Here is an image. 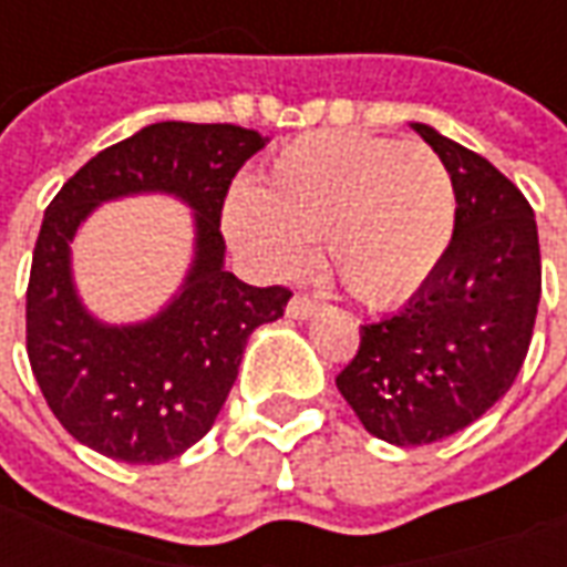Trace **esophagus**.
<instances>
[{
	"instance_id": "esophagus-1",
	"label": "esophagus",
	"mask_w": 567,
	"mask_h": 567,
	"mask_svg": "<svg viewBox=\"0 0 567 567\" xmlns=\"http://www.w3.org/2000/svg\"><path fill=\"white\" fill-rule=\"evenodd\" d=\"M316 309H319V303H316L312 297L295 295L291 297V303H288V316H291V319H309V316H316Z\"/></svg>"
}]
</instances>
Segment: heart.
Listing matches in <instances>:
<instances>
[{
	"instance_id": "obj_1",
	"label": "heart",
	"mask_w": 567,
	"mask_h": 567,
	"mask_svg": "<svg viewBox=\"0 0 567 567\" xmlns=\"http://www.w3.org/2000/svg\"><path fill=\"white\" fill-rule=\"evenodd\" d=\"M458 221L455 185L437 151L358 130H321L285 145L258 187L224 206V230L276 276L307 267L309 243L364 307L422 291L446 260Z\"/></svg>"
}]
</instances>
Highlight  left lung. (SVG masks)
Listing matches in <instances>:
<instances>
[{
    "instance_id": "1",
    "label": "left lung",
    "mask_w": 567,
    "mask_h": 567,
    "mask_svg": "<svg viewBox=\"0 0 567 567\" xmlns=\"http://www.w3.org/2000/svg\"><path fill=\"white\" fill-rule=\"evenodd\" d=\"M446 163L458 221L434 279L389 319L361 324L337 389L373 437L422 446L462 431L507 394L540 300L535 212L486 157L413 124Z\"/></svg>"
}]
</instances>
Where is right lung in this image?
I'll list each match as a JSON object with an SVG mask.
<instances>
[{
    "label": "right lung",
    "mask_w": 567,
    "mask_h": 567,
    "mask_svg": "<svg viewBox=\"0 0 567 567\" xmlns=\"http://www.w3.org/2000/svg\"><path fill=\"white\" fill-rule=\"evenodd\" d=\"M270 140L236 124L161 121L100 151L44 209L27 288V355L51 413L115 462L161 464L215 425L248 337L282 319L291 291L224 270L221 209L239 166ZM173 193L195 209V260L179 295L140 326H105L71 282V239L109 198Z\"/></svg>",
    "instance_id": "1"
}]
</instances>
